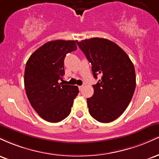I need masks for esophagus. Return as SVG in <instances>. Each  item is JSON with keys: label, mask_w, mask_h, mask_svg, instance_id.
I'll return each instance as SVG.
<instances>
[{"label": "esophagus", "mask_w": 159, "mask_h": 159, "mask_svg": "<svg viewBox=\"0 0 159 159\" xmlns=\"http://www.w3.org/2000/svg\"><path fill=\"white\" fill-rule=\"evenodd\" d=\"M78 89H79L80 91H81L82 89H83V86H79V87H78Z\"/></svg>", "instance_id": "1"}]
</instances>
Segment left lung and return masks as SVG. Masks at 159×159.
<instances>
[{
	"label": "left lung",
	"mask_w": 159,
	"mask_h": 159,
	"mask_svg": "<svg viewBox=\"0 0 159 159\" xmlns=\"http://www.w3.org/2000/svg\"><path fill=\"white\" fill-rule=\"evenodd\" d=\"M92 65L94 78L101 79L93 86V96L87 98L89 113L100 123L118 118L130 103L136 87L134 67L119 45L103 38L76 41Z\"/></svg>",
	"instance_id": "8db88e82"
}]
</instances>
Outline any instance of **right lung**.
<instances>
[{"instance_id":"obj_1","label":"right lung","mask_w":159,"mask_h":159,"mask_svg":"<svg viewBox=\"0 0 159 159\" xmlns=\"http://www.w3.org/2000/svg\"><path fill=\"white\" fill-rule=\"evenodd\" d=\"M77 49L74 40L45 43L29 57L25 71V87L29 102L43 119L58 123L70 114L79 90L77 86L63 84L64 59Z\"/></svg>"}]
</instances>
